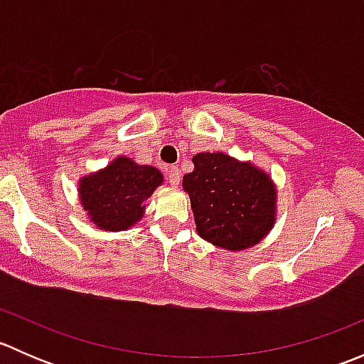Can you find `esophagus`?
<instances>
[{
  "mask_svg": "<svg viewBox=\"0 0 364 364\" xmlns=\"http://www.w3.org/2000/svg\"><path fill=\"white\" fill-rule=\"evenodd\" d=\"M167 181L171 186H178L179 181H181V172H179L178 167H168L167 168Z\"/></svg>",
  "mask_w": 364,
  "mask_h": 364,
  "instance_id": "obj_1",
  "label": "esophagus"
}]
</instances>
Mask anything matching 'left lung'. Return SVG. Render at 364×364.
Returning a JSON list of instances; mask_svg holds the SVG:
<instances>
[{
    "mask_svg": "<svg viewBox=\"0 0 364 364\" xmlns=\"http://www.w3.org/2000/svg\"><path fill=\"white\" fill-rule=\"evenodd\" d=\"M197 232L225 250L259 243L274 225L277 190L266 172L223 153L193 156V172L183 176Z\"/></svg>",
    "mask_w": 364,
    "mask_h": 364,
    "instance_id": "obj_1",
    "label": "left lung"
}]
</instances>
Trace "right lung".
Segmentation results:
<instances>
[{
    "mask_svg": "<svg viewBox=\"0 0 364 364\" xmlns=\"http://www.w3.org/2000/svg\"><path fill=\"white\" fill-rule=\"evenodd\" d=\"M161 181L159 168L117 156L104 171L80 179V203L98 229L124 230L142 218L144 203Z\"/></svg>",
    "mask_w": 364,
    "mask_h": 364,
    "instance_id": "obj_1",
    "label": "right lung"
}]
</instances>
